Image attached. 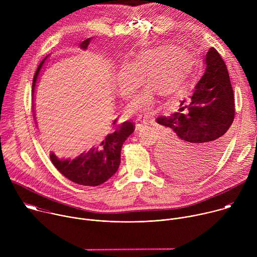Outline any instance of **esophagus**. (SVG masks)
Here are the masks:
<instances>
[{
    "label": "esophagus",
    "instance_id": "obj_1",
    "mask_svg": "<svg viewBox=\"0 0 257 257\" xmlns=\"http://www.w3.org/2000/svg\"><path fill=\"white\" fill-rule=\"evenodd\" d=\"M146 125H148V122H146L145 120H140V119H138V120L136 121V124H135V126H136V129H137V130H139V129H141V128L146 127Z\"/></svg>",
    "mask_w": 257,
    "mask_h": 257
}]
</instances>
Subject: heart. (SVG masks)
<instances>
[{
	"label": "heart",
	"mask_w": 257,
	"mask_h": 257,
	"mask_svg": "<svg viewBox=\"0 0 257 257\" xmlns=\"http://www.w3.org/2000/svg\"><path fill=\"white\" fill-rule=\"evenodd\" d=\"M193 66L191 54L176 46H162L139 53L118 70L116 88L125 99L131 98L148 75L151 83L127 106L129 116L149 117L157 105V93L174 96L185 85Z\"/></svg>",
	"instance_id": "b5f03b06"
}]
</instances>
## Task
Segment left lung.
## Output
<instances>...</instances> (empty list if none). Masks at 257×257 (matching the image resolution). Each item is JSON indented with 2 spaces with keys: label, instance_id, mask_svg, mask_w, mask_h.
<instances>
[{
  "label": "left lung",
  "instance_id": "8db88e82",
  "mask_svg": "<svg viewBox=\"0 0 257 257\" xmlns=\"http://www.w3.org/2000/svg\"><path fill=\"white\" fill-rule=\"evenodd\" d=\"M235 99L227 66L214 48L205 55V69L179 111L157 122L172 130L160 151L165 170L178 178L195 179L221 157L234 121Z\"/></svg>",
  "mask_w": 257,
  "mask_h": 257
}]
</instances>
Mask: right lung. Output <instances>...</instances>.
Here are the masks:
<instances>
[{
  "instance_id": "right-lung-1",
  "label": "right lung",
  "mask_w": 257,
  "mask_h": 257,
  "mask_svg": "<svg viewBox=\"0 0 257 257\" xmlns=\"http://www.w3.org/2000/svg\"><path fill=\"white\" fill-rule=\"evenodd\" d=\"M90 39L83 41L80 48L85 50ZM49 55L41 62L33 77L32 94L36 85L40 71ZM118 119L113 122V128L108 134L98 139L90 150L79 155L75 159L60 160L51 153L50 158L56 169L67 179L84 186H98L111 178L117 171L121 162V150L125 140L135 130L134 123L126 121L117 124Z\"/></svg>"
}]
</instances>
